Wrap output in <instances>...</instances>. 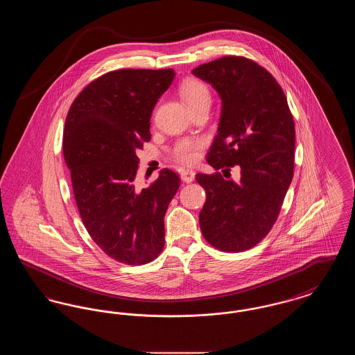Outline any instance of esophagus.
Instances as JSON below:
<instances>
[{
    "label": "esophagus",
    "mask_w": 355,
    "mask_h": 355,
    "mask_svg": "<svg viewBox=\"0 0 355 355\" xmlns=\"http://www.w3.org/2000/svg\"><path fill=\"white\" fill-rule=\"evenodd\" d=\"M194 177H196V171H194V170H181V178H182V181H184V182H186V184H189V182L194 181Z\"/></svg>",
    "instance_id": "34e87169"
}]
</instances>
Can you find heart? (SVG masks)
Instances as JSON below:
<instances>
[{
  "label": "heart",
  "instance_id": "1",
  "mask_svg": "<svg viewBox=\"0 0 355 355\" xmlns=\"http://www.w3.org/2000/svg\"><path fill=\"white\" fill-rule=\"evenodd\" d=\"M180 94L185 100L189 107L194 112L196 109L209 105L211 102V93L209 86L198 78H186L180 84ZM202 146L201 139L185 138L175 144L173 157L181 164H193L197 159V152Z\"/></svg>",
  "mask_w": 355,
  "mask_h": 355
}]
</instances>
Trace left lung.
<instances>
[{
  "label": "left lung",
  "mask_w": 355,
  "mask_h": 355,
  "mask_svg": "<svg viewBox=\"0 0 355 355\" xmlns=\"http://www.w3.org/2000/svg\"><path fill=\"white\" fill-rule=\"evenodd\" d=\"M193 74L211 84L222 100L218 135L207 153L217 171L196 177L206 191L201 232L220 252H245L269 234L291 184L293 114L282 87L253 60L226 55ZM234 166L241 168L240 181L225 180Z\"/></svg>",
  "instance_id": "8db88e82"
}]
</instances>
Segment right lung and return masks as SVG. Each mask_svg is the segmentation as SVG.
Listing matches in <instances>:
<instances>
[{
    "instance_id": "1",
    "label": "right lung",
    "mask_w": 355,
    "mask_h": 355,
    "mask_svg": "<svg viewBox=\"0 0 355 355\" xmlns=\"http://www.w3.org/2000/svg\"><path fill=\"white\" fill-rule=\"evenodd\" d=\"M174 76L173 69L109 71L77 96L65 121L62 149L80 216L97 246L121 263H149L165 245L164 217L180 177L162 169L145 189L135 180L153 109Z\"/></svg>"
}]
</instances>
